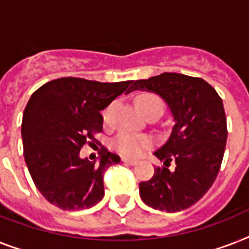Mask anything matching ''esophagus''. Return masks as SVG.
Segmentation results:
<instances>
[{
    "label": "esophagus",
    "instance_id": "obj_1",
    "mask_svg": "<svg viewBox=\"0 0 249 249\" xmlns=\"http://www.w3.org/2000/svg\"><path fill=\"white\" fill-rule=\"evenodd\" d=\"M121 161H124L125 164H129V165H136L137 164V160L128 159V158H121Z\"/></svg>",
    "mask_w": 249,
    "mask_h": 249
}]
</instances>
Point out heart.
Masks as SVG:
<instances>
[{
    "label": "heart",
    "mask_w": 249,
    "mask_h": 249,
    "mask_svg": "<svg viewBox=\"0 0 249 249\" xmlns=\"http://www.w3.org/2000/svg\"><path fill=\"white\" fill-rule=\"evenodd\" d=\"M137 106L143 115L151 112V111H158L161 113L164 108L163 99L158 94L154 93L141 94L140 97L137 98ZM151 143L152 141L150 137L123 132L113 140L112 146L117 152H120L121 155L136 158V156L141 155L144 148L148 147Z\"/></svg>",
    "instance_id": "heart-1"
}]
</instances>
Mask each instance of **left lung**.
Masks as SVG:
<instances>
[{
	"instance_id": "obj_1",
	"label": "left lung",
	"mask_w": 249,
	"mask_h": 249,
	"mask_svg": "<svg viewBox=\"0 0 249 249\" xmlns=\"http://www.w3.org/2000/svg\"><path fill=\"white\" fill-rule=\"evenodd\" d=\"M137 89L159 94L174 117L169 138L154 152L164 166L141 182V197L159 211H183L208 191L220 172L228 140L222 99L205 80L176 72L137 80L132 91ZM172 161L176 165L170 171Z\"/></svg>"
}]
</instances>
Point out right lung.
Masks as SVG:
<instances>
[{"mask_svg":"<svg viewBox=\"0 0 249 249\" xmlns=\"http://www.w3.org/2000/svg\"><path fill=\"white\" fill-rule=\"evenodd\" d=\"M133 81L99 83L62 77L38 88L23 113L21 137L25 164L42 196L64 211L90 208L105 196L103 174L120 158L102 147L101 160L80 158L103 130L105 109Z\"/></svg>","mask_w":249,"mask_h":249,"instance_id":"add662e5","label":"right lung"}]
</instances>
